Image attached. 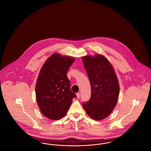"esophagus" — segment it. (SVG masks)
Wrapping results in <instances>:
<instances>
[{
  "label": "esophagus",
  "instance_id": "obj_1",
  "mask_svg": "<svg viewBox=\"0 0 151 151\" xmlns=\"http://www.w3.org/2000/svg\"><path fill=\"white\" fill-rule=\"evenodd\" d=\"M76 96H77V98H80V94L79 93H76Z\"/></svg>",
  "mask_w": 151,
  "mask_h": 151
}]
</instances>
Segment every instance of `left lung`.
<instances>
[{
  "mask_svg": "<svg viewBox=\"0 0 151 151\" xmlns=\"http://www.w3.org/2000/svg\"><path fill=\"white\" fill-rule=\"evenodd\" d=\"M82 60L91 85L90 100L83 103V106L92 119L101 120L115 108L119 95V84L113 67L102 55L85 56Z\"/></svg>",
  "mask_w": 151,
  "mask_h": 151,
  "instance_id": "left-lung-1",
  "label": "left lung"
}]
</instances>
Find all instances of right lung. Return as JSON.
<instances>
[{
  "label": "right lung",
  "mask_w": 151,
  "mask_h": 151,
  "mask_svg": "<svg viewBox=\"0 0 151 151\" xmlns=\"http://www.w3.org/2000/svg\"><path fill=\"white\" fill-rule=\"evenodd\" d=\"M75 61L71 57L52 55L42 66L36 81L37 103L43 115L51 120L65 116L76 95L70 90L67 73Z\"/></svg>",
  "instance_id": "1"
}]
</instances>
